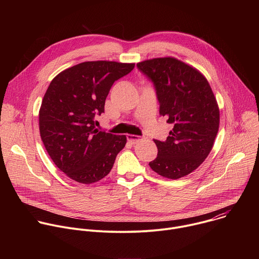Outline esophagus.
Returning <instances> with one entry per match:
<instances>
[{
  "mask_svg": "<svg viewBox=\"0 0 259 259\" xmlns=\"http://www.w3.org/2000/svg\"><path fill=\"white\" fill-rule=\"evenodd\" d=\"M127 140L130 141L131 143L135 144L137 142H139L140 140H142V138L140 136H137V135H132V134H128L127 135Z\"/></svg>",
  "mask_w": 259,
  "mask_h": 259,
  "instance_id": "esophagus-1",
  "label": "esophagus"
}]
</instances>
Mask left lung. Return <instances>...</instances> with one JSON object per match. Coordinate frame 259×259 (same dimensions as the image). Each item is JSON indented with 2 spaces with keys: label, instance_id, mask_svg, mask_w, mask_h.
<instances>
[{
  "label": "left lung",
  "instance_id": "left-lung-1",
  "mask_svg": "<svg viewBox=\"0 0 259 259\" xmlns=\"http://www.w3.org/2000/svg\"><path fill=\"white\" fill-rule=\"evenodd\" d=\"M136 66L154 84L160 115L174 125L165 141L154 139L158 155L149 165L163 177L186 176L208 157L218 132L219 109L212 89L199 70L173 57Z\"/></svg>",
  "mask_w": 259,
  "mask_h": 259
}]
</instances>
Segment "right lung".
<instances>
[{"label":"right lung","mask_w":259,"mask_h":259,"mask_svg":"<svg viewBox=\"0 0 259 259\" xmlns=\"http://www.w3.org/2000/svg\"><path fill=\"white\" fill-rule=\"evenodd\" d=\"M134 65L86 61L61 71L51 81L39 113L40 134L54 164L72 180L85 184L99 181L124 149L126 136L98 131L94 118L104 113L113 84Z\"/></svg>","instance_id":"1"}]
</instances>
